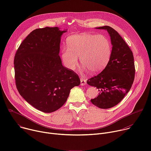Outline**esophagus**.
<instances>
[{
	"instance_id": "obj_1",
	"label": "esophagus",
	"mask_w": 151,
	"mask_h": 151,
	"mask_svg": "<svg viewBox=\"0 0 151 151\" xmlns=\"http://www.w3.org/2000/svg\"><path fill=\"white\" fill-rule=\"evenodd\" d=\"M81 85L83 86L86 85V83H87V80H86L85 78H81Z\"/></svg>"
}]
</instances>
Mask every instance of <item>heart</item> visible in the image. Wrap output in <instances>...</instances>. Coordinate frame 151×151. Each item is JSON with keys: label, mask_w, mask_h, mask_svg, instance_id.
I'll use <instances>...</instances> for the list:
<instances>
[{"label": "heart", "mask_w": 151, "mask_h": 151, "mask_svg": "<svg viewBox=\"0 0 151 151\" xmlns=\"http://www.w3.org/2000/svg\"><path fill=\"white\" fill-rule=\"evenodd\" d=\"M68 47L61 49L64 66L73 71L78 66V57L83 70L92 73L101 71L108 63L112 54V44L106 36L88 33L73 35L67 38Z\"/></svg>", "instance_id": "heart-1"}]
</instances>
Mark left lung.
<instances>
[{"instance_id": "obj_1", "label": "left lung", "mask_w": 151, "mask_h": 151, "mask_svg": "<svg viewBox=\"0 0 151 151\" xmlns=\"http://www.w3.org/2000/svg\"><path fill=\"white\" fill-rule=\"evenodd\" d=\"M107 30L112 45L110 60L104 69L87 81L99 89V96L91 103L101 109H109L118 104L130 91L134 79L133 54L119 33L110 26L96 27Z\"/></svg>"}]
</instances>
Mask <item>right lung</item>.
I'll return each instance as SVG.
<instances>
[{
	"mask_svg": "<svg viewBox=\"0 0 151 151\" xmlns=\"http://www.w3.org/2000/svg\"><path fill=\"white\" fill-rule=\"evenodd\" d=\"M59 27L37 29L19 45L14 57L17 90L37 110L55 112L66 103L70 90L81 81L64 67L59 55L62 35Z\"/></svg>",
	"mask_w": 151,
	"mask_h": 151,
	"instance_id": "add662e5",
	"label": "right lung"
}]
</instances>
